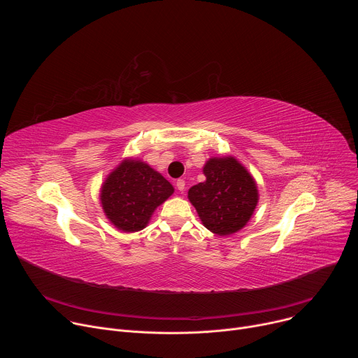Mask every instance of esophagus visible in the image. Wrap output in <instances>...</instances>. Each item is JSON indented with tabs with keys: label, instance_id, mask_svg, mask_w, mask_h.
Masks as SVG:
<instances>
[{
	"label": "esophagus",
	"instance_id": "1",
	"mask_svg": "<svg viewBox=\"0 0 358 358\" xmlns=\"http://www.w3.org/2000/svg\"><path fill=\"white\" fill-rule=\"evenodd\" d=\"M176 185H177V188H178L180 191H184V188H185V181H184L182 178H180V180L176 181Z\"/></svg>",
	"mask_w": 358,
	"mask_h": 358
}]
</instances>
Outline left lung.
Returning a JSON list of instances; mask_svg holds the SVG:
<instances>
[{
	"instance_id": "obj_1",
	"label": "left lung",
	"mask_w": 358,
	"mask_h": 358,
	"mask_svg": "<svg viewBox=\"0 0 358 358\" xmlns=\"http://www.w3.org/2000/svg\"><path fill=\"white\" fill-rule=\"evenodd\" d=\"M202 173L206 181L188 189V199L202 225L220 236L241 231L259 201L253 176L234 156L208 159Z\"/></svg>"
}]
</instances>
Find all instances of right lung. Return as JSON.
Returning <instances> with one entry per match:
<instances>
[{"mask_svg": "<svg viewBox=\"0 0 358 358\" xmlns=\"http://www.w3.org/2000/svg\"><path fill=\"white\" fill-rule=\"evenodd\" d=\"M174 187L140 159L127 157L113 169L99 191L106 218L122 232L144 229Z\"/></svg>", "mask_w": 358, "mask_h": 358, "instance_id": "obj_1", "label": "right lung"}]
</instances>
